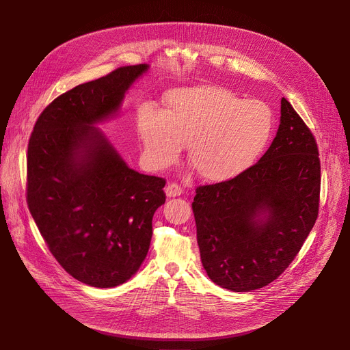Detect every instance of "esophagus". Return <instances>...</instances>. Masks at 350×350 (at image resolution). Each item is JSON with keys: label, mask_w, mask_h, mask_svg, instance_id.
Masks as SVG:
<instances>
[{"label": "esophagus", "mask_w": 350, "mask_h": 350, "mask_svg": "<svg viewBox=\"0 0 350 350\" xmlns=\"http://www.w3.org/2000/svg\"><path fill=\"white\" fill-rule=\"evenodd\" d=\"M165 194H167V197H177L183 194V189L177 183H169L167 187H165Z\"/></svg>", "instance_id": "obj_1"}]
</instances>
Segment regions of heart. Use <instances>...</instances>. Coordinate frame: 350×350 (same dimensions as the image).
I'll use <instances>...</instances> for the list:
<instances>
[{
    "mask_svg": "<svg viewBox=\"0 0 350 350\" xmlns=\"http://www.w3.org/2000/svg\"><path fill=\"white\" fill-rule=\"evenodd\" d=\"M160 110L146 106L136 119L143 154L153 169L173 164L183 144L196 173L221 183L244 173L268 146L273 113L261 100H244L215 85L172 90Z\"/></svg>",
    "mask_w": 350,
    "mask_h": 350,
    "instance_id": "heart-1",
    "label": "heart"
}]
</instances>
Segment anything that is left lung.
<instances>
[{
  "mask_svg": "<svg viewBox=\"0 0 350 350\" xmlns=\"http://www.w3.org/2000/svg\"><path fill=\"white\" fill-rule=\"evenodd\" d=\"M319 194L317 140L282 98L277 136L258 163L196 189L197 243L210 280L234 292L277 280L315 226Z\"/></svg>",
  "mask_w": 350,
  "mask_h": 350,
  "instance_id": "8db88e82",
  "label": "left lung"
}]
</instances>
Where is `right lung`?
I'll return each mask as SVG.
<instances>
[{"instance_id": "1", "label": "right lung", "mask_w": 350, "mask_h": 350, "mask_svg": "<svg viewBox=\"0 0 350 350\" xmlns=\"http://www.w3.org/2000/svg\"><path fill=\"white\" fill-rule=\"evenodd\" d=\"M146 64L118 68L53 99L28 143L27 203L55 260L96 288L126 282L150 247L165 180L127 167L95 123L113 116Z\"/></svg>"}]
</instances>
